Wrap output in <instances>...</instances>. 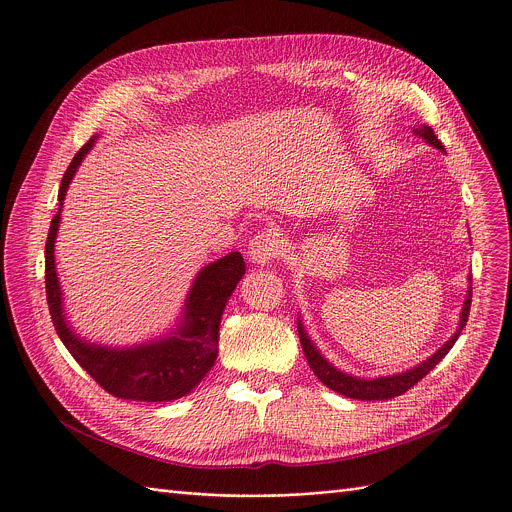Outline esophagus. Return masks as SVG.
<instances>
[{
	"label": "esophagus",
	"mask_w": 512,
	"mask_h": 512,
	"mask_svg": "<svg viewBox=\"0 0 512 512\" xmlns=\"http://www.w3.org/2000/svg\"><path fill=\"white\" fill-rule=\"evenodd\" d=\"M281 249H283V245H281L279 233L275 229H265L249 241L247 257L255 265H267L281 253Z\"/></svg>",
	"instance_id": "34e87169"
}]
</instances>
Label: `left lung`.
Here are the masks:
<instances>
[{
  "mask_svg": "<svg viewBox=\"0 0 512 512\" xmlns=\"http://www.w3.org/2000/svg\"><path fill=\"white\" fill-rule=\"evenodd\" d=\"M414 134L424 138L430 146L438 148L444 152V146L442 142L438 140V136L434 134V130L430 126H420V128H414ZM468 281H472V277H468ZM470 301H472V287L468 285V293H466V299L462 303V313H460V321H458V327L454 331V335L448 339V342L438 348V352H434L428 360H424L422 364L414 366L412 370H406L402 374H394V376H380V378H374V380H364V378H358V376H350L342 370H337L333 364H329L321 354L319 350L315 348V344L309 339L305 327H303V321L297 317V331H299V342H301V348H303V354L307 358V364L309 368L313 370V374L319 378L321 384H325L329 390L342 394L346 398H354V400H390V398H396V396H402L404 392H408L414 384H418L450 350L452 346L456 344V339L460 335V331L464 329L466 321H468V313H470Z\"/></svg>",
  "mask_w": 512,
  "mask_h": 512,
  "instance_id": "obj_1",
  "label": "left lung"
}]
</instances>
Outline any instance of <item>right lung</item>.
Returning <instances> with one entry per match:
<instances>
[{"instance_id":"obj_1","label":"right lung","mask_w":512,"mask_h":512,"mask_svg":"<svg viewBox=\"0 0 512 512\" xmlns=\"http://www.w3.org/2000/svg\"><path fill=\"white\" fill-rule=\"evenodd\" d=\"M92 136L72 158L58 193V213L46 241V295L58 337L72 358L112 396L138 402H170L187 396L211 372L219 354V325L229 297L245 275L241 253L233 251L203 267L185 299L179 323L164 337L130 348L90 344L66 319L62 287L56 273V237L68 187L84 156L94 146Z\"/></svg>"}]
</instances>
